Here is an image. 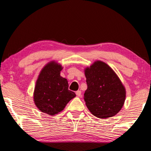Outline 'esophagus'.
<instances>
[{
  "mask_svg": "<svg viewBox=\"0 0 151 151\" xmlns=\"http://www.w3.org/2000/svg\"><path fill=\"white\" fill-rule=\"evenodd\" d=\"M76 95H77L78 97H81V91L78 90L77 91H76Z\"/></svg>",
  "mask_w": 151,
  "mask_h": 151,
  "instance_id": "esophagus-1",
  "label": "esophagus"
}]
</instances>
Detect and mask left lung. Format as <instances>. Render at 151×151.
<instances>
[{
    "label": "left lung",
    "mask_w": 151,
    "mask_h": 151,
    "mask_svg": "<svg viewBox=\"0 0 151 151\" xmlns=\"http://www.w3.org/2000/svg\"><path fill=\"white\" fill-rule=\"evenodd\" d=\"M84 74L88 85L84 101L89 111L100 119L115 116L126 98V89L117 74L100 60L86 67Z\"/></svg>",
    "instance_id": "obj_1"
}]
</instances>
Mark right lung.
I'll return each instance as SVG.
<instances>
[{
    "label": "right lung",
    "instance_id": "right-lung-1",
    "mask_svg": "<svg viewBox=\"0 0 151 151\" xmlns=\"http://www.w3.org/2000/svg\"><path fill=\"white\" fill-rule=\"evenodd\" d=\"M63 67L55 61L47 63L38 76L34 91V101L45 114L54 115L62 111L67 104L76 97L69 90L68 81L60 76Z\"/></svg>",
    "mask_w": 151,
    "mask_h": 151
}]
</instances>
